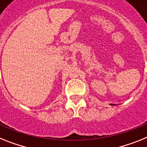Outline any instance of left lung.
I'll return each mask as SVG.
<instances>
[{
    "instance_id": "left-lung-1",
    "label": "left lung",
    "mask_w": 147,
    "mask_h": 147,
    "mask_svg": "<svg viewBox=\"0 0 147 147\" xmlns=\"http://www.w3.org/2000/svg\"><path fill=\"white\" fill-rule=\"evenodd\" d=\"M110 105H115V104H110Z\"/></svg>"
}]
</instances>
